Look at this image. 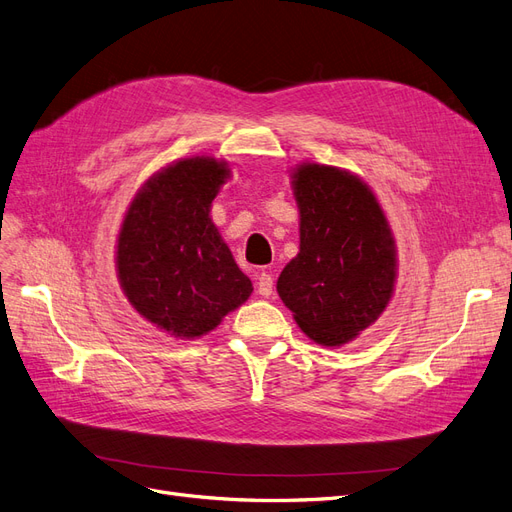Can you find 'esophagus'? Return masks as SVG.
I'll list each match as a JSON object with an SVG mask.
<instances>
[{
    "label": "esophagus",
    "instance_id": "esophagus-1",
    "mask_svg": "<svg viewBox=\"0 0 512 512\" xmlns=\"http://www.w3.org/2000/svg\"><path fill=\"white\" fill-rule=\"evenodd\" d=\"M256 286H258L260 297H271V294H273V277L269 273L262 271L258 275V284Z\"/></svg>",
    "mask_w": 512,
    "mask_h": 512
}]
</instances>
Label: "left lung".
I'll use <instances>...</instances> for the list:
<instances>
[{
	"instance_id": "obj_1",
	"label": "left lung",
	"mask_w": 512,
	"mask_h": 512,
	"mask_svg": "<svg viewBox=\"0 0 512 512\" xmlns=\"http://www.w3.org/2000/svg\"><path fill=\"white\" fill-rule=\"evenodd\" d=\"M290 177L301 243L277 277V294L309 339L342 346L393 297V232L376 194L348 170L303 162Z\"/></svg>"
}]
</instances>
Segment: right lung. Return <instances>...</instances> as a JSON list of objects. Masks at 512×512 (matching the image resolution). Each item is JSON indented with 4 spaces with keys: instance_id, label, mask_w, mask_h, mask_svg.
I'll return each mask as SVG.
<instances>
[{
    "instance_id": "add662e5",
    "label": "right lung",
    "mask_w": 512,
    "mask_h": 512,
    "mask_svg": "<svg viewBox=\"0 0 512 512\" xmlns=\"http://www.w3.org/2000/svg\"><path fill=\"white\" fill-rule=\"evenodd\" d=\"M228 177V164L211 156L168 164L136 192L119 230L123 294L147 322L179 339L207 335L254 290L209 215Z\"/></svg>"
}]
</instances>
